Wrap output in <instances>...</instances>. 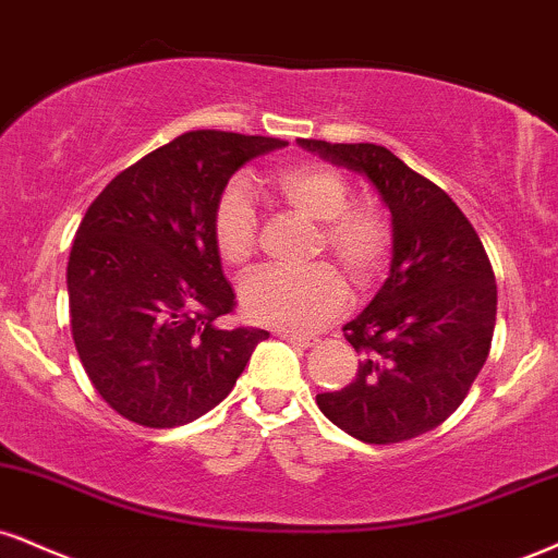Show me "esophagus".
<instances>
[{
    "mask_svg": "<svg viewBox=\"0 0 558 558\" xmlns=\"http://www.w3.org/2000/svg\"><path fill=\"white\" fill-rule=\"evenodd\" d=\"M278 338H283L286 343L296 345V348H312L317 340L314 338H306V335H296V332H278Z\"/></svg>",
    "mask_w": 558,
    "mask_h": 558,
    "instance_id": "34e87169",
    "label": "esophagus"
}]
</instances>
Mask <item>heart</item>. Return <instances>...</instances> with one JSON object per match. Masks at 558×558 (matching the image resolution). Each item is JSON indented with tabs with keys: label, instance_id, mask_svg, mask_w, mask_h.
<instances>
[{
	"label": "heart",
	"instance_id": "b5f03b06",
	"mask_svg": "<svg viewBox=\"0 0 558 558\" xmlns=\"http://www.w3.org/2000/svg\"><path fill=\"white\" fill-rule=\"evenodd\" d=\"M280 199L319 223V252L338 259L355 286L372 283L389 250L387 218L374 205L351 203L348 181L319 163L288 166L272 177ZM213 239L220 259L244 267L257 250V210L244 181H231L213 210ZM348 304V286L332 267L259 270L241 283V306L257 325L286 332H314Z\"/></svg>",
	"mask_w": 558,
	"mask_h": 558
}]
</instances>
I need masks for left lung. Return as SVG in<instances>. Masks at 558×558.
<instances>
[{
    "mask_svg": "<svg viewBox=\"0 0 558 558\" xmlns=\"http://www.w3.org/2000/svg\"><path fill=\"white\" fill-rule=\"evenodd\" d=\"M299 147L368 179L392 215L385 286L343 327L364 359L351 385L317 395L319 411L366 445L432 432L458 411L492 348L496 280L478 233L445 190L387 147Z\"/></svg>",
    "mask_w": 558,
    "mask_h": 558,
    "instance_id": "obj_1",
    "label": "left lung"
}]
</instances>
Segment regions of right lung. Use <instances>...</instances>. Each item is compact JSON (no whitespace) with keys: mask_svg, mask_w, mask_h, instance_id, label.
I'll use <instances>...</instances> for the list:
<instances>
[{"mask_svg":"<svg viewBox=\"0 0 558 558\" xmlns=\"http://www.w3.org/2000/svg\"><path fill=\"white\" fill-rule=\"evenodd\" d=\"M286 140L197 130L147 153L93 199L66 265L72 340L98 395L150 428L184 426L231 392L267 330L233 312L213 210L246 160Z\"/></svg>","mask_w":558,"mask_h":558,"instance_id":"add662e5","label":"right lung"}]
</instances>
